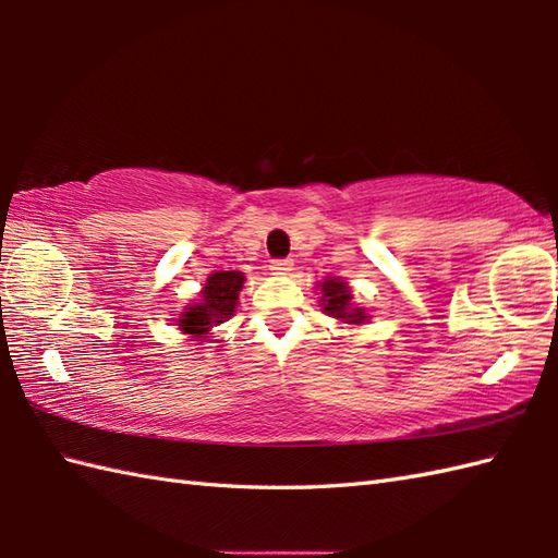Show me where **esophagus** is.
Returning a JSON list of instances; mask_svg holds the SVG:
<instances>
[{
	"label": "esophagus",
	"instance_id": "obj_1",
	"mask_svg": "<svg viewBox=\"0 0 558 558\" xmlns=\"http://www.w3.org/2000/svg\"><path fill=\"white\" fill-rule=\"evenodd\" d=\"M270 270L278 272V276H286V272L292 270V258H272Z\"/></svg>",
	"mask_w": 558,
	"mask_h": 558
}]
</instances>
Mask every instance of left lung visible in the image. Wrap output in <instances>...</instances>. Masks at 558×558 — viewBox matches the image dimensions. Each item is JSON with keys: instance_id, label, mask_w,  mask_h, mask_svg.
<instances>
[{"instance_id": "left-lung-1", "label": "left lung", "mask_w": 558, "mask_h": 558, "mask_svg": "<svg viewBox=\"0 0 558 558\" xmlns=\"http://www.w3.org/2000/svg\"><path fill=\"white\" fill-rule=\"evenodd\" d=\"M322 310L324 314L340 318V322L345 324H362L366 322V314L364 310H357V306H352V292L345 286V282L340 280H326L322 286Z\"/></svg>"}]
</instances>
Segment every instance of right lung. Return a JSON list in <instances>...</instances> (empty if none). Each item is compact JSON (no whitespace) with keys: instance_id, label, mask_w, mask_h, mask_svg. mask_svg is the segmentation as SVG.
I'll use <instances>...</instances> for the list:
<instances>
[{"instance_id":"right-lung-1","label":"right lung","mask_w":558,"mask_h":558,"mask_svg":"<svg viewBox=\"0 0 558 558\" xmlns=\"http://www.w3.org/2000/svg\"><path fill=\"white\" fill-rule=\"evenodd\" d=\"M244 286V276L240 270H218L206 280L201 290V302L192 304L182 314L180 326L189 336H206L213 326H218L234 314L240 290Z\"/></svg>"}]
</instances>
